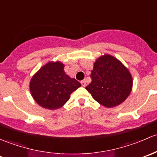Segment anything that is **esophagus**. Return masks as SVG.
I'll return each instance as SVG.
<instances>
[{"mask_svg": "<svg viewBox=\"0 0 157 157\" xmlns=\"http://www.w3.org/2000/svg\"><path fill=\"white\" fill-rule=\"evenodd\" d=\"M81 84H82V87H85V86H86V81L82 80V82H81Z\"/></svg>", "mask_w": 157, "mask_h": 157, "instance_id": "34e87169", "label": "esophagus"}]
</instances>
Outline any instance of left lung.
I'll use <instances>...</instances> for the list:
<instances>
[{
	"mask_svg": "<svg viewBox=\"0 0 157 157\" xmlns=\"http://www.w3.org/2000/svg\"><path fill=\"white\" fill-rule=\"evenodd\" d=\"M91 82L86 89L92 98L106 107L118 106L130 94L132 77L119 59L109 54L101 56L94 64Z\"/></svg>",
	"mask_w": 157,
	"mask_h": 157,
	"instance_id": "1",
	"label": "left lung"
}]
</instances>
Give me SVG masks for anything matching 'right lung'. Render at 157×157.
<instances>
[{"mask_svg": "<svg viewBox=\"0 0 157 157\" xmlns=\"http://www.w3.org/2000/svg\"><path fill=\"white\" fill-rule=\"evenodd\" d=\"M81 86L75 78L64 72L60 62H49L41 67L30 81V91L34 100L44 108L56 109L69 101L70 94Z\"/></svg>", "mask_w": 157, "mask_h": 157, "instance_id": "right-lung-1", "label": "right lung"}]
</instances>
